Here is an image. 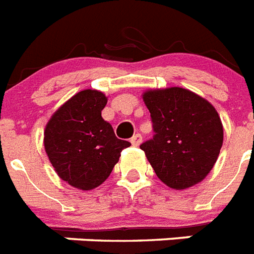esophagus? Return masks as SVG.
Instances as JSON below:
<instances>
[{"label": "esophagus", "mask_w": 254, "mask_h": 254, "mask_svg": "<svg viewBox=\"0 0 254 254\" xmlns=\"http://www.w3.org/2000/svg\"><path fill=\"white\" fill-rule=\"evenodd\" d=\"M141 139H143V137H141L140 133H135V135L131 137V144H132L133 147H139L140 143H141Z\"/></svg>", "instance_id": "34e87169"}]
</instances>
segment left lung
<instances>
[{
  "instance_id": "8db88e82",
  "label": "left lung",
  "mask_w": 254,
  "mask_h": 254,
  "mask_svg": "<svg viewBox=\"0 0 254 254\" xmlns=\"http://www.w3.org/2000/svg\"><path fill=\"white\" fill-rule=\"evenodd\" d=\"M143 101L153 122V139L140 145L156 176L184 190L207 177L223 145V125L215 107L188 89H148Z\"/></svg>"
}]
</instances>
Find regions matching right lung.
I'll return each mask as SVG.
<instances>
[{"label": "right lung", "mask_w": 254, "mask_h": 254, "mask_svg": "<svg viewBox=\"0 0 254 254\" xmlns=\"http://www.w3.org/2000/svg\"><path fill=\"white\" fill-rule=\"evenodd\" d=\"M107 97L85 89L55 111L44 129V149L63 181L80 190H92L106 181L131 143L118 139L103 121Z\"/></svg>", "instance_id": "right-lung-1"}]
</instances>
